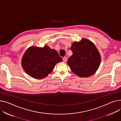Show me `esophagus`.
<instances>
[{
	"label": "esophagus",
	"instance_id": "1",
	"mask_svg": "<svg viewBox=\"0 0 121 121\" xmlns=\"http://www.w3.org/2000/svg\"><path fill=\"white\" fill-rule=\"evenodd\" d=\"M63 61H64V62H66L67 61V60H68L67 57H63Z\"/></svg>",
	"mask_w": 121,
	"mask_h": 121
}]
</instances>
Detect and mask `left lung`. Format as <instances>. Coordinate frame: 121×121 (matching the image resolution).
Wrapping results in <instances>:
<instances>
[{"label":"left lung","instance_id":"8db88e82","mask_svg":"<svg viewBox=\"0 0 121 121\" xmlns=\"http://www.w3.org/2000/svg\"><path fill=\"white\" fill-rule=\"evenodd\" d=\"M72 55L67 63L74 74L80 77H87L97 70L101 62V55L95 45L83 38L72 44Z\"/></svg>","mask_w":121,"mask_h":121}]
</instances>
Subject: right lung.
I'll list each match as a JSON object with an SVG mask.
<instances>
[{
    "label": "right lung",
    "mask_w": 121,
    "mask_h": 121,
    "mask_svg": "<svg viewBox=\"0 0 121 121\" xmlns=\"http://www.w3.org/2000/svg\"><path fill=\"white\" fill-rule=\"evenodd\" d=\"M62 58L55 50L48 46L43 48L30 47L23 55L21 61L23 69L34 78L40 79L51 73Z\"/></svg>",
    "instance_id": "add662e5"
}]
</instances>
